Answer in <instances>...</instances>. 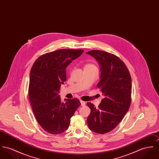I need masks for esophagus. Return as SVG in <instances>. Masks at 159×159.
I'll list each match as a JSON object with an SVG mask.
<instances>
[{"instance_id": "esophagus-1", "label": "esophagus", "mask_w": 159, "mask_h": 159, "mask_svg": "<svg viewBox=\"0 0 159 159\" xmlns=\"http://www.w3.org/2000/svg\"><path fill=\"white\" fill-rule=\"evenodd\" d=\"M80 103H81V105H82V106H85L86 103L85 102L82 101V100H80Z\"/></svg>"}]
</instances>
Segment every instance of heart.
<instances>
[{"label":"heart","mask_w":159,"mask_h":159,"mask_svg":"<svg viewBox=\"0 0 159 159\" xmlns=\"http://www.w3.org/2000/svg\"><path fill=\"white\" fill-rule=\"evenodd\" d=\"M85 67H96V66L93 64H88L86 65Z\"/></svg>","instance_id":"b5f03b06"}]
</instances>
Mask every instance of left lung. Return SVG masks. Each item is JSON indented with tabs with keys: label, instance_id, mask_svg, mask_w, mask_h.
<instances>
[{
	"label": "left lung",
	"instance_id": "8db88e82",
	"mask_svg": "<svg viewBox=\"0 0 159 159\" xmlns=\"http://www.w3.org/2000/svg\"><path fill=\"white\" fill-rule=\"evenodd\" d=\"M86 54L95 58L99 64L100 82L97 86L104 96L98 108L87 103L91 109L87 123L91 131L105 134L118 125L129 108L131 77L126 66L117 56L100 50H92Z\"/></svg>",
	"mask_w": 159,
	"mask_h": 159
}]
</instances>
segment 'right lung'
Returning a JSON list of instances; mask_svg holds the SVG:
<instances>
[{"label":"right lung","mask_w":159,"mask_h":159,"mask_svg":"<svg viewBox=\"0 0 159 159\" xmlns=\"http://www.w3.org/2000/svg\"><path fill=\"white\" fill-rule=\"evenodd\" d=\"M84 52L83 49H62L39 57L31 70L29 99L37 121L47 132L59 134L70 126V119L80 106L79 99L61 102V84L66 80V68Z\"/></svg>","instance_id":"1"}]
</instances>
